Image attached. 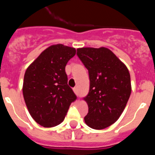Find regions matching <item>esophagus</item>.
<instances>
[{"mask_svg":"<svg viewBox=\"0 0 155 155\" xmlns=\"http://www.w3.org/2000/svg\"><path fill=\"white\" fill-rule=\"evenodd\" d=\"M74 91L76 94H78V87H74Z\"/></svg>","mask_w":155,"mask_h":155,"instance_id":"1","label":"esophagus"}]
</instances>
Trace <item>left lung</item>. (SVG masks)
Masks as SVG:
<instances>
[{"label":"left lung","mask_w":155,"mask_h":155,"mask_svg":"<svg viewBox=\"0 0 155 155\" xmlns=\"http://www.w3.org/2000/svg\"><path fill=\"white\" fill-rule=\"evenodd\" d=\"M77 55L88 71L90 80L89 92L83 98L88 106L84 122L91 128L102 130L124 112L130 96V75L107 48H79Z\"/></svg>","instance_id":"8db88e82"}]
</instances>
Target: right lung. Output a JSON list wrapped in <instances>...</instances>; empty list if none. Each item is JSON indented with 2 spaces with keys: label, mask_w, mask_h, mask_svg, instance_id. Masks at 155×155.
<instances>
[{
  "label": "right lung",
  "mask_w": 155,
  "mask_h": 155,
  "mask_svg": "<svg viewBox=\"0 0 155 155\" xmlns=\"http://www.w3.org/2000/svg\"><path fill=\"white\" fill-rule=\"evenodd\" d=\"M75 53L74 48L53 45L25 71L22 87L25 102L31 117L42 127L61 124L71 104L77 99L68 84L65 71L66 65Z\"/></svg>",
  "instance_id": "add662e5"
}]
</instances>
